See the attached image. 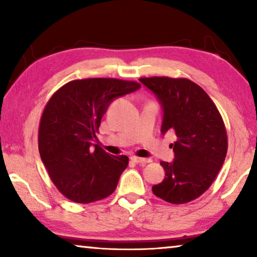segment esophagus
<instances>
[{
	"mask_svg": "<svg viewBox=\"0 0 257 257\" xmlns=\"http://www.w3.org/2000/svg\"><path fill=\"white\" fill-rule=\"evenodd\" d=\"M131 160H132V161H135V163H137V164H143V165L151 163V159H150V158H138V157H132V158H131Z\"/></svg>",
	"mask_w": 257,
	"mask_h": 257,
	"instance_id": "1",
	"label": "esophagus"
}]
</instances>
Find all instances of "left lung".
Segmentation results:
<instances>
[{
    "label": "left lung",
    "instance_id": "1",
    "mask_svg": "<svg viewBox=\"0 0 257 257\" xmlns=\"http://www.w3.org/2000/svg\"><path fill=\"white\" fill-rule=\"evenodd\" d=\"M140 83L154 93L163 108L161 133L174 132L172 163L161 161L165 179L154 195L170 203H186L203 194L215 180L227 154L222 117L208 94L186 78L151 77Z\"/></svg>",
    "mask_w": 257,
    "mask_h": 257
}]
</instances>
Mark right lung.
Here are the masks:
<instances>
[{"mask_svg": "<svg viewBox=\"0 0 257 257\" xmlns=\"http://www.w3.org/2000/svg\"><path fill=\"white\" fill-rule=\"evenodd\" d=\"M140 84L114 78L66 83L48 101L41 118L38 150L58 191L71 201L90 203L114 192L128 165L97 145L96 132L114 99L140 89Z\"/></svg>", "mask_w": 257, "mask_h": 257, "instance_id": "obj_1", "label": "right lung"}]
</instances>
